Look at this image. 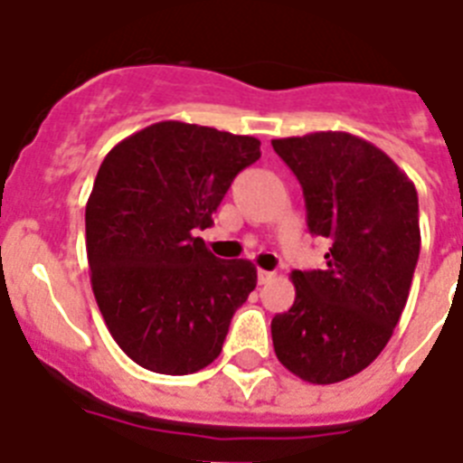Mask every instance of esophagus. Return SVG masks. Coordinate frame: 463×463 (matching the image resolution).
Listing matches in <instances>:
<instances>
[{
	"instance_id": "esophagus-1",
	"label": "esophagus",
	"mask_w": 463,
	"mask_h": 463,
	"mask_svg": "<svg viewBox=\"0 0 463 463\" xmlns=\"http://www.w3.org/2000/svg\"><path fill=\"white\" fill-rule=\"evenodd\" d=\"M256 275H259V285H268V282L275 278L273 270H261V268H259V273Z\"/></svg>"
}]
</instances>
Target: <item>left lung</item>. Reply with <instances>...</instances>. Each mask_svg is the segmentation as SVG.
Returning a JSON list of instances; mask_svg holds the SVG:
<instances>
[{
    "label": "left lung",
    "instance_id": "1",
    "mask_svg": "<svg viewBox=\"0 0 463 463\" xmlns=\"http://www.w3.org/2000/svg\"><path fill=\"white\" fill-rule=\"evenodd\" d=\"M304 188L306 221L329 240L322 270H294L297 298L270 322L275 355L308 383L363 372L393 336L417 268V188L383 150L345 131L275 138Z\"/></svg>",
    "mask_w": 463,
    "mask_h": 463
}]
</instances>
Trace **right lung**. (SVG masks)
<instances>
[{"label":"right lung","instance_id":"1","mask_svg":"<svg viewBox=\"0 0 463 463\" xmlns=\"http://www.w3.org/2000/svg\"><path fill=\"white\" fill-rule=\"evenodd\" d=\"M254 136L157 122L112 147L87 202V256L100 316L136 364L193 374L219 357L256 287L251 261H221L195 238L244 166Z\"/></svg>","mask_w":463,"mask_h":463}]
</instances>
